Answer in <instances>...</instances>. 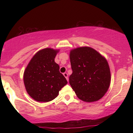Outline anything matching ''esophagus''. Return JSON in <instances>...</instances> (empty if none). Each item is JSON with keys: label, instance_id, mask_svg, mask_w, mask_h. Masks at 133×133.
I'll return each instance as SVG.
<instances>
[{"label": "esophagus", "instance_id": "34e87169", "mask_svg": "<svg viewBox=\"0 0 133 133\" xmlns=\"http://www.w3.org/2000/svg\"><path fill=\"white\" fill-rule=\"evenodd\" d=\"M63 75L65 77H66V78L67 79V81H69V78H68V75H67V73H63Z\"/></svg>", "mask_w": 133, "mask_h": 133}]
</instances>
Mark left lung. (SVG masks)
Segmentation results:
<instances>
[{
    "label": "left lung",
    "mask_w": 133,
    "mask_h": 133,
    "mask_svg": "<svg viewBox=\"0 0 133 133\" xmlns=\"http://www.w3.org/2000/svg\"><path fill=\"white\" fill-rule=\"evenodd\" d=\"M70 59L73 73L69 83L77 97L88 103L102 98L111 82L106 58L94 49L84 46L71 50Z\"/></svg>",
    "instance_id": "8db88e82"
}]
</instances>
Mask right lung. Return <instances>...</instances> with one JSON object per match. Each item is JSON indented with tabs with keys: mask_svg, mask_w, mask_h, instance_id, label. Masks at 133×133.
I'll return each mask as SVG.
<instances>
[{
	"mask_svg": "<svg viewBox=\"0 0 133 133\" xmlns=\"http://www.w3.org/2000/svg\"><path fill=\"white\" fill-rule=\"evenodd\" d=\"M58 49L45 48L33 56L23 74L27 93L39 102H48L58 96L67 84L64 76L60 73V67L55 62Z\"/></svg>",
	"mask_w": 133,
	"mask_h": 133,
	"instance_id": "1",
	"label": "right lung"
}]
</instances>
